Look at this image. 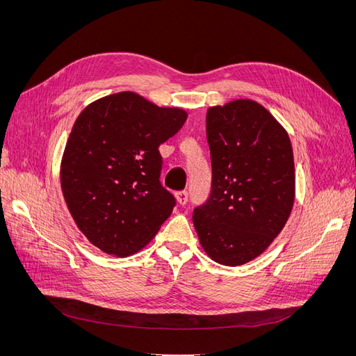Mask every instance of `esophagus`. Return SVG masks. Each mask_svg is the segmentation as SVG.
Instances as JSON below:
<instances>
[{"instance_id": "34e87169", "label": "esophagus", "mask_w": 356, "mask_h": 356, "mask_svg": "<svg viewBox=\"0 0 356 356\" xmlns=\"http://www.w3.org/2000/svg\"><path fill=\"white\" fill-rule=\"evenodd\" d=\"M175 199H177L178 204H181V207H184V204L188 200V193L187 191H178L177 195H175Z\"/></svg>"}]
</instances>
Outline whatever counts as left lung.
Instances as JSON below:
<instances>
[{
	"label": "left lung",
	"instance_id": "left-lung-1",
	"mask_svg": "<svg viewBox=\"0 0 356 356\" xmlns=\"http://www.w3.org/2000/svg\"><path fill=\"white\" fill-rule=\"evenodd\" d=\"M207 138L212 190L193 224L211 260L242 266L267 250L293 211V147L284 126L252 99L208 108Z\"/></svg>",
	"mask_w": 356,
	"mask_h": 356
}]
</instances>
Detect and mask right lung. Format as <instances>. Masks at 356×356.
Listing matches in <instances>:
<instances>
[{
	"label": "right lung",
	"instance_id": "right-lung-1",
	"mask_svg": "<svg viewBox=\"0 0 356 356\" xmlns=\"http://www.w3.org/2000/svg\"><path fill=\"white\" fill-rule=\"evenodd\" d=\"M187 120L135 92L89 104L75 120L60 161V187L79 230L105 254L127 257L152 241L175 199L160 184V144Z\"/></svg>",
	"mask_w": 356,
	"mask_h": 356
}]
</instances>
